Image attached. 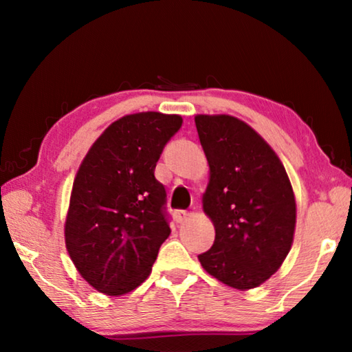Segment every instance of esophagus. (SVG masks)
<instances>
[{
  "label": "esophagus",
  "instance_id": "obj_1",
  "mask_svg": "<svg viewBox=\"0 0 352 352\" xmlns=\"http://www.w3.org/2000/svg\"><path fill=\"white\" fill-rule=\"evenodd\" d=\"M186 217H188V212L186 211H183V210L174 211V220H175L177 223L184 222V220H186Z\"/></svg>",
  "mask_w": 352,
  "mask_h": 352
}]
</instances>
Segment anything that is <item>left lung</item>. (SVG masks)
<instances>
[{"label": "left lung", "mask_w": 352, "mask_h": 352, "mask_svg": "<svg viewBox=\"0 0 352 352\" xmlns=\"http://www.w3.org/2000/svg\"><path fill=\"white\" fill-rule=\"evenodd\" d=\"M195 127L210 164L204 211L216 228L199 261L230 287L254 289L281 267L294 242L290 180L273 148L241 119L197 115Z\"/></svg>", "instance_id": "left-lung-1"}]
</instances>
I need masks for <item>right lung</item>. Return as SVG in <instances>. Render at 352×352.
Returning a JSON list of instances; mask_svg holds the SVG:
<instances>
[{
  "label": "right lung",
  "instance_id": "right-lung-1",
  "mask_svg": "<svg viewBox=\"0 0 352 352\" xmlns=\"http://www.w3.org/2000/svg\"><path fill=\"white\" fill-rule=\"evenodd\" d=\"M182 122L157 111L118 119L77 170L65 243L82 278L105 295L129 294L144 283L170 234L155 166Z\"/></svg>",
  "mask_w": 352,
  "mask_h": 352
}]
</instances>
